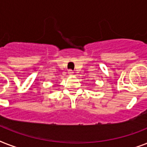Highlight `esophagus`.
<instances>
[{
	"label": "esophagus",
	"instance_id": "34e87169",
	"mask_svg": "<svg viewBox=\"0 0 147 147\" xmlns=\"http://www.w3.org/2000/svg\"><path fill=\"white\" fill-rule=\"evenodd\" d=\"M68 73H69V76H72L74 72L72 71H71V70H69V71H68Z\"/></svg>",
	"mask_w": 147,
	"mask_h": 147
}]
</instances>
